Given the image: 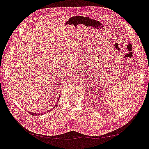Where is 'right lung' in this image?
<instances>
[{
	"label": "right lung",
	"instance_id": "obj_1",
	"mask_svg": "<svg viewBox=\"0 0 149 149\" xmlns=\"http://www.w3.org/2000/svg\"><path fill=\"white\" fill-rule=\"evenodd\" d=\"M59 97H60V96H59ZM58 101H59V100H58ZM54 108H55V107H54ZM49 111H50V110H49ZM49 112V111H47V112ZM47 112H46V113H47ZM31 114L32 116H36V115H37V113H31ZM40 114H41V113H40Z\"/></svg>",
	"mask_w": 149,
	"mask_h": 149
}]
</instances>
